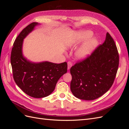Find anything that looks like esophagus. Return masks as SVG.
Instances as JSON below:
<instances>
[{
	"instance_id": "esophagus-1",
	"label": "esophagus",
	"mask_w": 129,
	"mask_h": 129,
	"mask_svg": "<svg viewBox=\"0 0 129 129\" xmlns=\"http://www.w3.org/2000/svg\"><path fill=\"white\" fill-rule=\"evenodd\" d=\"M67 64H68V67H67L68 70H69L70 69H71V68L72 67V63L71 62H68Z\"/></svg>"
}]
</instances>
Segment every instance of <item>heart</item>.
Here are the masks:
<instances>
[{"mask_svg": "<svg viewBox=\"0 0 129 129\" xmlns=\"http://www.w3.org/2000/svg\"><path fill=\"white\" fill-rule=\"evenodd\" d=\"M92 32L90 30L80 31L69 43V47H73L85 40L75 52V56L78 60H83L91 55L98 45V40L96 38H91Z\"/></svg>", "mask_w": 129, "mask_h": 129, "instance_id": "obj_1", "label": "heart"}]
</instances>
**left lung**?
<instances>
[{"label":"left lung","instance_id":"obj_1","mask_svg":"<svg viewBox=\"0 0 129 129\" xmlns=\"http://www.w3.org/2000/svg\"><path fill=\"white\" fill-rule=\"evenodd\" d=\"M119 65L115 41L109 33L104 42L85 60L71 68V90L77 98L93 100L108 91L114 83Z\"/></svg>","mask_w":129,"mask_h":129}]
</instances>
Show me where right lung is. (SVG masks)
Returning <instances> with one entry per match:
<instances>
[{"instance_id": "right-lung-1", "label": "right lung", "mask_w": 129, "mask_h": 129, "mask_svg": "<svg viewBox=\"0 0 129 129\" xmlns=\"http://www.w3.org/2000/svg\"><path fill=\"white\" fill-rule=\"evenodd\" d=\"M38 25V22H32L21 31L14 42L11 55L15 82L27 95L34 98L49 95L58 80L67 72L66 62L60 64L48 61L33 62L23 55L24 39Z\"/></svg>"}]
</instances>
